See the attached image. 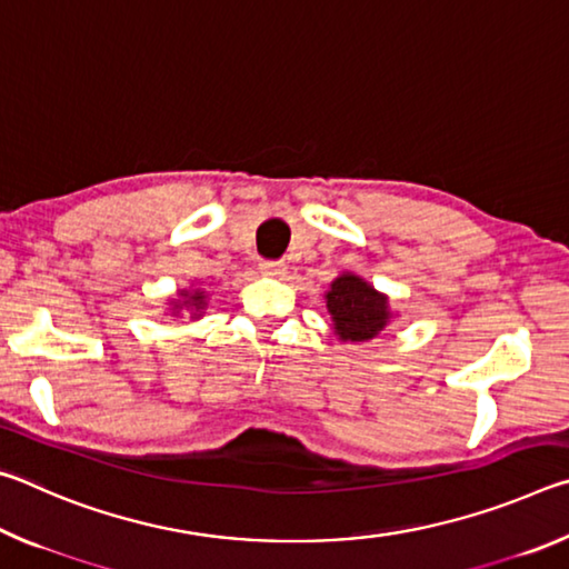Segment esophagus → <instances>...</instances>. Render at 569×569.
Masks as SVG:
<instances>
[{"label": "esophagus", "mask_w": 569, "mask_h": 569, "mask_svg": "<svg viewBox=\"0 0 569 569\" xmlns=\"http://www.w3.org/2000/svg\"><path fill=\"white\" fill-rule=\"evenodd\" d=\"M258 268H261L263 276H281L286 271V263L283 261H261L258 263Z\"/></svg>", "instance_id": "esophagus-1"}]
</instances>
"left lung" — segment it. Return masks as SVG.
Listing matches in <instances>:
<instances>
[{"mask_svg": "<svg viewBox=\"0 0 569 569\" xmlns=\"http://www.w3.org/2000/svg\"><path fill=\"white\" fill-rule=\"evenodd\" d=\"M326 306L333 319V329L343 341H369L389 321L387 296L361 281L359 276L343 273L326 293Z\"/></svg>", "mask_w": 569, "mask_h": 569, "instance_id": "8db88e82", "label": "left lung"}]
</instances>
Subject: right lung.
<instances>
[{"mask_svg":"<svg viewBox=\"0 0 569 569\" xmlns=\"http://www.w3.org/2000/svg\"><path fill=\"white\" fill-rule=\"evenodd\" d=\"M203 301H206V296H203V291H196L190 296V301H182L186 306H196V308H203ZM176 308H180V306H176Z\"/></svg>","mask_w":569,"mask_h":569,"instance_id":"1","label":"right lung"}]
</instances>
